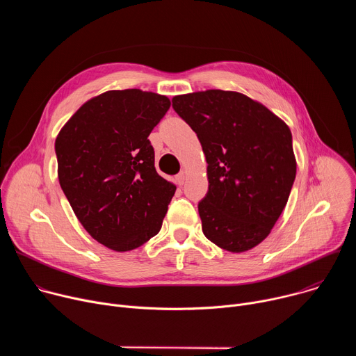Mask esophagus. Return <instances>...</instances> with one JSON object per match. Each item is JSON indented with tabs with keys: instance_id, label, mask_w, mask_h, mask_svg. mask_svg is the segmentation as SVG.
Returning <instances> with one entry per match:
<instances>
[{
	"instance_id": "obj_1",
	"label": "esophagus",
	"mask_w": 356,
	"mask_h": 356,
	"mask_svg": "<svg viewBox=\"0 0 356 356\" xmlns=\"http://www.w3.org/2000/svg\"><path fill=\"white\" fill-rule=\"evenodd\" d=\"M175 180H176V183H177L179 186L184 184V181H186V173H184V172H180V173L175 177Z\"/></svg>"
}]
</instances>
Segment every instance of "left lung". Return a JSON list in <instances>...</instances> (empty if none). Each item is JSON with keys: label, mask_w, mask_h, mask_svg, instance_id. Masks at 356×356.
I'll return each mask as SVG.
<instances>
[{"label": "left lung", "mask_w": 356, "mask_h": 356, "mask_svg": "<svg viewBox=\"0 0 356 356\" xmlns=\"http://www.w3.org/2000/svg\"><path fill=\"white\" fill-rule=\"evenodd\" d=\"M172 103L207 161L209 193L198 202L202 232L232 253L255 248L279 220L296 177L290 128L236 91L188 92Z\"/></svg>", "instance_id": "1"}]
</instances>
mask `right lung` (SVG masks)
<instances>
[{"instance_id": "add662e5", "label": "right lung", "mask_w": 356, "mask_h": 356, "mask_svg": "<svg viewBox=\"0 0 356 356\" xmlns=\"http://www.w3.org/2000/svg\"><path fill=\"white\" fill-rule=\"evenodd\" d=\"M169 107L166 95L110 90L86 101L58 134L60 187L84 229L115 252L155 236L175 195L147 139Z\"/></svg>"}]
</instances>
